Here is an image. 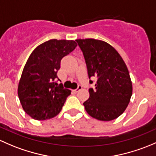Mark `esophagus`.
<instances>
[{
	"mask_svg": "<svg viewBox=\"0 0 156 156\" xmlns=\"http://www.w3.org/2000/svg\"><path fill=\"white\" fill-rule=\"evenodd\" d=\"M82 89H83V87H82V86H78L77 89H76L75 90H73V91H74L75 93H76V92H78L79 91H80V90H81Z\"/></svg>",
	"mask_w": 156,
	"mask_h": 156,
	"instance_id": "1",
	"label": "esophagus"
}]
</instances>
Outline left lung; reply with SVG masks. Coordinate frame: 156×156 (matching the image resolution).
I'll return each mask as SVG.
<instances>
[{
  "label": "left lung",
  "mask_w": 156,
  "mask_h": 156,
  "mask_svg": "<svg viewBox=\"0 0 156 156\" xmlns=\"http://www.w3.org/2000/svg\"><path fill=\"white\" fill-rule=\"evenodd\" d=\"M83 52L89 78L97 77L89 98L83 103L86 112L101 121H110L124 113L132 95V83L126 63L109 43L95 39L76 40ZM90 84L93 83L89 80Z\"/></svg>",
  "instance_id": "1"
}]
</instances>
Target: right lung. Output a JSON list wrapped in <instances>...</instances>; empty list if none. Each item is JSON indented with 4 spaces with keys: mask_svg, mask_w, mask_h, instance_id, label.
<instances>
[{
    "mask_svg": "<svg viewBox=\"0 0 156 156\" xmlns=\"http://www.w3.org/2000/svg\"><path fill=\"white\" fill-rule=\"evenodd\" d=\"M76 46L74 41L52 39L30 55L19 80L18 95L23 110L34 119H49L62 110L71 91L58 84L57 72L62 58Z\"/></svg>",
    "mask_w": 156,
    "mask_h": 156,
    "instance_id": "obj_1",
    "label": "right lung"
}]
</instances>
